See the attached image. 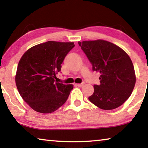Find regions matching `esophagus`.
<instances>
[{
	"mask_svg": "<svg viewBox=\"0 0 148 148\" xmlns=\"http://www.w3.org/2000/svg\"><path fill=\"white\" fill-rule=\"evenodd\" d=\"M84 83H82V84H76V86L77 87H82L84 86Z\"/></svg>",
	"mask_w": 148,
	"mask_h": 148,
	"instance_id": "esophagus-1",
	"label": "esophagus"
}]
</instances>
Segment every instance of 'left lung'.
Returning <instances> with one entry per match:
<instances>
[{
    "instance_id": "8db88e82",
    "label": "left lung",
    "mask_w": 148,
    "mask_h": 148,
    "mask_svg": "<svg viewBox=\"0 0 148 148\" xmlns=\"http://www.w3.org/2000/svg\"><path fill=\"white\" fill-rule=\"evenodd\" d=\"M79 46L101 74L100 84L94 85L89 100L102 110L117 108L129 98L136 83L133 64L119 46L103 40L79 42Z\"/></svg>"
}]
</instances>
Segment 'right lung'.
Masks as SVG:
<instances>
[{"label":"right lung","mask_w":148,"mask_h":148,"mask_svg":"<svg viewBox=\"0 0 148 148\" xmlns=\"http://www.w3.org/2000/svg\"><path fill=\"white\" fill-rule=\"evenodd\" d=\"M73 42L48 41L27 50L17 66L16 84L21 97L35 111L52 113L63 105L72 85L57 82L56 75Z\"/></svg>","instance_id":"right-lung-1"}]
</instances>
